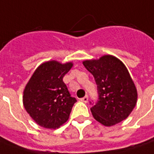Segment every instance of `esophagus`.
I'll use <instances>...</instances> for the list:
<instances>
[{
	"instance_id": "obj_1",
	"label": "esophagus",
	"mask_w": 154,
	"mask_h": 154,
	"mask_svg": "<svg viewBox=\"0 0 154 154\" xmlns=\"http://www.w3.org/2000/svg\"><path fill=\"white\" fill-rule=\"evenodd\" d=\"M80 100L81 101H82V102H88V95H86V96H84V97H82V98L80 99Z\"/></svg>"
}]
</instances>
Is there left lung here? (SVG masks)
I'll use <instances>...</instances> for the list:
<instances>
[{
  "instance_id": "obj_1",
  "label": "left lung",
  "mask_w": 154,
  "mask_h": 154,
  "mask_svg": "<svg viewBox=\"0 0 154 154\" xmlns=\"http://www.w3.org/2000/svg\"><path fill=\"white\" fill-rule=\"evenodd\" d=\"M82 64L93 75L97 85L98 100L94 104L90 102L94 119L105 126L125 120L137 100L136 88L125 65L112 55L85 60Z\"/></svg>"
}]
</instances>
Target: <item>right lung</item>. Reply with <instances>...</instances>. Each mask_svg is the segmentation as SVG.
Instances as JSON below:
<instances>
[{
  "label": "right lung",
  "mask_w": 154,
  "mask_h": 154,
  "mask_svg": "<svg viewBox=\"0 0 154 154\" xmlns=\"http://www.w3.org/2000/svg\"><path fill=\"white\" fill-rule=\"evenodd\" d=\"M72 67L71 62H45L35 71L26 84L23 96L24 108L42 127L56 129L69 119L77 100L72 97L63 77Z\"/></svg>",
  "instance_id": "1"
}]
</instances>
